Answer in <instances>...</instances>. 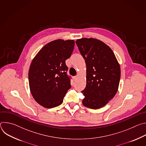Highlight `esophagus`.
<instances>
[{
    "label": "esophagus",
    "mask_w": 146,
    "mask_h": 146,
    "mask_svg": "<svg viewBox=\"0 0 146 146\" xmlns=\"http://www.w3.org/2000/svg\"><path fill=\"white\" fill-rule=\"evenodd\" d=\"M77 76H76L73 77V79H74V81H75V80H77Z\"/></svg>",
    "instance_id": "obj_1"
}]
</instances>
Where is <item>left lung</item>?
<instances>
[{
    "label": "left lung",
    "mask_w": 146,
    "mask_h": 146,
    "mask_svg": "<svg viewBox=\"0 0 146 146\" xmlns=\"http://www.w3.org/2000/svg\"><path fill=\"white\" fill-rule=\"evenodd\" d=\"M87 66V84L81 91L83 105L92 109L105 106L116 94L121 69L112 50L102 41L82 38L76 41Z\"/></svg>",
    "instance_id": "8db88e82"
}]
</instances>
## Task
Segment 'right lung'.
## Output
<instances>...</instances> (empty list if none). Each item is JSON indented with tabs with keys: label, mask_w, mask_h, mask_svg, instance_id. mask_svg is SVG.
Masks as SVG:
<instances>
[{
	"label": "right lung",
	"mask_w": 146,
	"mask_h": 146,
	"mask_svg": "<svg viewBox=\"0 0 146 146\" xmlns=\"http://www.w3.org/2000/svg\"><path fill=\"white\" fill-rule=\"evenodd\" d=\"M74 47V40L52 41L32 61L28 73L31 92L44 108L51 109L61 105L71 88L65 60L70 57Z\"/></svg>",
	"instance_id": "obj_1"
}]
</instances>
